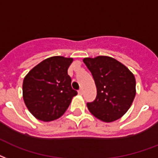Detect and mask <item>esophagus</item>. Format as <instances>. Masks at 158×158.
<instances>
[{
  "label": "esophagus",
  "mask_w": 158,
  "mask_h": 158,
  "mask_svg": "<svg viewBox=\"0 0 158 158\" xmlns=\"http://www.w3.org/2000/svg\"><path fill=\"white\" fill-rule=\"evenodd\" d=\"M78 93H79V94H83V90L79 89V91H78Z\"/></svg>",
  "instance_id": "1"
}]
</instances>
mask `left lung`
Returning <instances> with one entry per match:
<instances>
[{"instance_id":"left-lung-1","label":"left lung","mask_w":158,"mask_h":158,"mask_svg":"<svg viewBox=\"0 0 158 158\" xmlns=\"http://www.w3.org/2000/svg\"><path fill=\"white\" fill-rule=\"evenodd\" d=\"M97 88V96L87 107L91 114L105 123L116 121L124 115L136 95V79L132 72L109 56L84 58Z\"/></svg>"}]
</instances>
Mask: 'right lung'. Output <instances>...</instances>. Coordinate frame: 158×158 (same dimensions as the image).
I'll return each instance as SVG.
<instances>
[{
  "label": "right lung",
  "instance_id": "add662e5",
  "mask_svg": "<svg viewBox=\"0 0 158 158\" xmlns=\"http://www.w3.org/2000/svg\"><path fill=\"white\" fill-rule=\"evenodd\" d=\"M73 58L53 56L35 66L24 78L23 99L35 118L50 122L62 116L77 91L71 87L68 69Z\"/></svg>",
  "mask_w": 158,
  "mask_h": 158
}]
</instances>
